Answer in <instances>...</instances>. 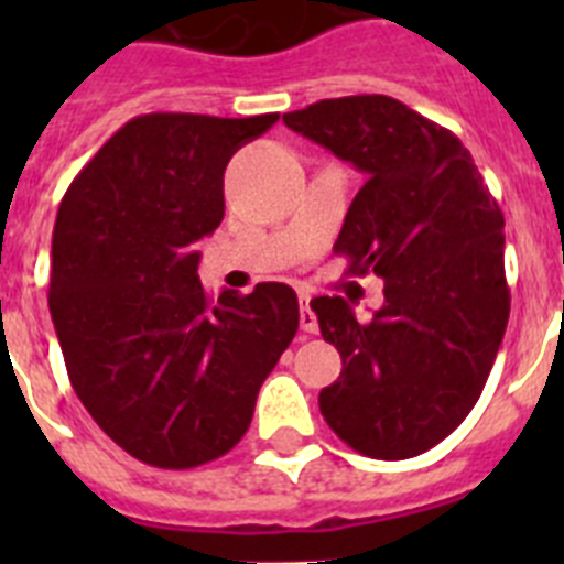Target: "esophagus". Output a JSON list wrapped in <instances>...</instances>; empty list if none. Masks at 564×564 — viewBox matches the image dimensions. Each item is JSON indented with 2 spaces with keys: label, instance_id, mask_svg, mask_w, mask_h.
I'll use <instances>...</instances> for the list:
<instances>
[{
  "label": "esophagus",
  "instance_id": "esophagus-1",
  "mask_svg": "<svg viewBox=\"0 0 564 564\" xmlns=\"http://www.w3.org/2000/svg\"><path fill=\"white\" fill-rule=\"evenodd\" d=\"M299 325H302V330H305L307 336L318 333V318H316V313H313L311 299L307 296H302V307H299Z\"/></svg>",
  "mask_w": 564,
  "mask_h": 564
}]
</instances>
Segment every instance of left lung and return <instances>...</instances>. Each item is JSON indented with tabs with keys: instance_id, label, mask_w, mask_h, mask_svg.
<instances>
[{
	"instance_id": "8db88e82",
	"label": "left lung",
	"mask_w": 564,
	"mask_h": 564,
	"mask_svg": "<svg viewBox=\"0 0 564 564\" xmlns=\"http://www.w3.org/2000/svg\"><path fill=\"white\" fill-rule=\"evenodd\" d=\"M282 121L367 174L333 251L347 273L383 279L370 325L341 296L311 302L341 356L318 410L361 455H421L471 412L500 350L511 311L500 206L460 138L390 96L325 98Z\"/></svg>"
}]
</instances>
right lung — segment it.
<instances>
[{
    "instance_id": "obj_1",
    "label": "right lung",
    "mask_w": 564,
    "mask_h": 564,
    "mask_svg": "<svg viewBox=\"0 0 564 564\" xmlns=\"http://www.w3.org/2000/svg\"><path fill=\"white\" fill-rule=\"evenodd\" d=\"M276 121L138 115L62 197L47 305L69 383L147 466L181 471L231 452L299 330L293 288L212 299L197 276V239L226 214L231 154Z\"/></svg>"
}]
</instances>
